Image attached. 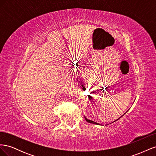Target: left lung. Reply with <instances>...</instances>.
<instances>
[{
	"label": "left lung",
	"instance_id": "obj_1",
	"mask_svg": "<svg viewBox=\"0 0 156 156\" xmlns=\"http://www.w3.org/2000/svg\"><path fill=\"white\" fill-rule=\"evenodd\" d=\"M125 114H126V113H124V115H125ZM124 116V115H122L121 117H122V116ZM121 117H120V118H121ZM120 118H119V119H120ZM84 119H85L86 121H87V122H89V123H91V124H99V125H100V124L97 123V122H94V121H92V120H88V119H87L85 116H84ZM119 119H117L116 120H119ZM116 120H115V121H116Z\"/></svg>",
	"mask_w": 156,
	"mask_h": 156
}]
</instances>
